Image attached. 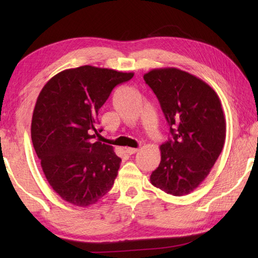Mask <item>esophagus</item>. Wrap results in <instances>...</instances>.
Listing matches in <instances>:
<instances>
[{"instance_id": "34e87169", "label": "esophagus", "mask_w": 258, "mask_h": 258, "mask_svg": "<svg viewBox=\"0 0 258 258\" xmlns=\"http://www.w3.org/2000/svg\"><path fill=\"white\" fill-rule=\"evenodd\" d=\"M125 152L127 153L128 155H132V154H135L136 152H139V149H132V147H126Z\"/></svg>"}]
</instances>
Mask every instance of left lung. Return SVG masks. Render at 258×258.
<instances>
[{"mask_svg":"<svg viewBox=\"0 0 258 258\" xmlns=\"http://www.w3.org/2000/svg\"><path fill=\"white\" fill-rule=\"evenodd\" d=\"M169 126L151 183L167 194L187 195L210 174L223 150L225 117L218 95L204 81L175 68L144 74Z\"/></svg>","mask_w":258,"mask_h":258,"instance_id":"1","label":"left lung"}]
</instances>
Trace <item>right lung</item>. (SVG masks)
Here are the masks:
<instances>
[{"instance_id":"obj_1","label":"right lung","mask_w":258,"mask_h":258,"mask_svg":"<svg viewBox=\"0 0 258 258\" xmlns=\"http://www.w3.org/2000/svg\"><path fill=\"white\" fill-rule=\"evenodd\" d=\"M133 76L84 65L57 73L38 94L32 143L47 182L74 206L95 204L117 176L120 158L92 133L98 135V111L114 87Z\"/></svg>"}]
</instances>
